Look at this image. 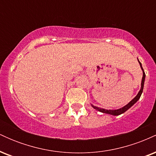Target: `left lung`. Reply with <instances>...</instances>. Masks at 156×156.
Masks as SVG:
<instances>
[{
  "label": "left lung",
  "mask_w": 156,
  "mask_h": 156,
  "mask_svg": "<svg viewBox=\"0 0 156 156\" xmlns=\"http://www.w3.org/2000/svg\"><path fill=\"white\" fill-rule=\"evenodd\" d=\"M138 61H139V59H138ZM139 64H140V67H141V69H142V71H143V77H142V80H141V89H140V90H139V92L137 94V95L136 96L135 98H134L130 102V103H128V104H127L126 105H125V106L122 107V108H119V109H117V110H106V109L98 108V107L94 106V105H92V106L93 107V108H94V109H96V110L99 111V112H101L105 113V114H112V115H114V116H117V115H119V114H123V113L126 112V111L128 110V109H129L130 107L132 106V105L135 104V103H136L138 101H139V98H140V97L141 95V94H142L143 89H144V80H145V73H144V69H143L142 66H141V62H139Z\"/></svg>",
  "instance_id": "8db88e82"
}]
</instances>
